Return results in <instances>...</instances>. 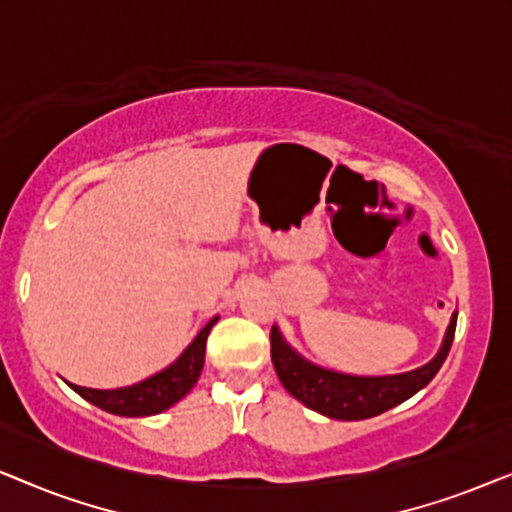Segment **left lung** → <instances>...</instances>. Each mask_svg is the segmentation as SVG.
<instances>
[{
  "label": "left lung",
  "instance_id": "left-lung-1",
  "mask_svg": "<svg viewBox=\"0 0 512 512\" xmlns=\"http://www.w3.org/2000/svg\"><path fill=\"white\" fill-rule=\"evenodd\" d=\"M454 328H457V312L452 314L438 354L426 366L401 375L359 377L314 366L282 338L277 326H272L270 331V356L279 382L293 398H298L310 410H317L319 415L356 422V419L382 415L394 405L408 401L419 389H424L447 359L454 340Z\"/></svg>",
  "mask_w": 512,
  "mask_h": 512
}]
</instances>
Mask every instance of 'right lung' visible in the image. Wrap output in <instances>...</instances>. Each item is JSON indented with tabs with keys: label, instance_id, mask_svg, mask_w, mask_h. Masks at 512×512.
<instances>
[{
	"label": "right lung",
	"instance_id": "obj_1",
	"mask_svg": "<svg viewBox=\"0 0 512 512\" xmlns=\"http://www.w3.org/2000/svg\"><path fill=\"white\" fill-rule=\"evenodd\" d=\"M214 317L202 331L195 335V340L184 349V354L179 356L172 366H167L160 373L151 375L149 380L132 384V387L121 389H88L79 387V384H69L76 394L86 398L88 403L97 405V408L111 412V415L121 417H149L158 415L167 408H172L174 403H179L188 391L193 389V384L198 382L205 366V345L207 335L216 324Z\"/></svg>",
	"mask_w": 512,
	"mask_h": 512
}]
</instances>
